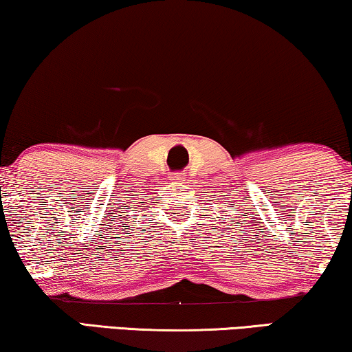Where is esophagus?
I'll return each instance as SVG.
<instances>
[{
  "label": "esophagus",
  "instance_id": "esophagus-1",
  "mask_svg": "<svg viewBox=\"0 0 352 352\" xmlns=\"http://www.w3.org/2000/svg\"><path fill=\"white\" fill-rule=\"evenodd\" d=\"M171 179L173 181H182V179H184V173H173Z\"/></svg>",
  "mask_w": 352,
  "mask_h": 352
}]
</instances>
